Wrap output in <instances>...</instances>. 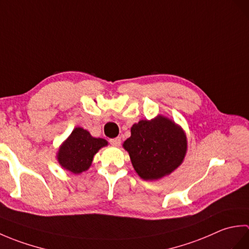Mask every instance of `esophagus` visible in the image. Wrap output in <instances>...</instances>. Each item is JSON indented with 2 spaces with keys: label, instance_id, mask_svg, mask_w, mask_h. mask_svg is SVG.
Listing matches in <instances>:
<instances>
[{
  "label": "esophagus",
  "instance_id": "esophagus-1",
  "mask_svg": "<svg viewBox=\"0 0 249 249\" xmlns=\"http://www.w3.org/2000/svg\"><path fill=\"white\" fill-rule=\"evenodd\" d=\"M110 143L112 144L113 146H119L121 144V138H120V137H118V138L110 139Z\"/></svg>",
  "mask_w": 249,
  "mask_h": 249
}]
</instances>
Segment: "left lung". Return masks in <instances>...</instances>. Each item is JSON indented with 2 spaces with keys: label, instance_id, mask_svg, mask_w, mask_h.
Here are the masks:
<instances>
[{
  "label": "left lung",
  "instance_id": "1",
  "mask_svg": "<svg viewBox=\"0 0 249 249\" xmlns=\"http://www.w3.org/2000/svg\"><path fill=\"white\" fill-rule=\"evenodd\" d=\"M123 147L137 174L145 181H156L182 165L187 152V137L172 119L158 114L131 126L130 137Z\"/></svg>",
  "mask_w": 249,
  "mask_h": 249
}]
</instances>
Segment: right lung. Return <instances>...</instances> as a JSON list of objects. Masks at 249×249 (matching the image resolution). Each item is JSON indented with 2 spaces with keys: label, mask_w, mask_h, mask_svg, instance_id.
<instances>
[{
  "label": "right lung",
  "mask_w": 249,
  "mask_h": 249,
  "mask_svg": "<svg viewBox=\"0 0 249 249\" xmlns=\"http://www.w3.org/2000/svg\"><path fill=\"white\" fill-rule=\"evenodd\" d=\"M107 145V140L95 138L87 129L76 127L60 145L56 160L64 170L80 174L91 167L95 154Z\"/></svg>",
  "instance_id": "add662e5"
}]
</instances>
